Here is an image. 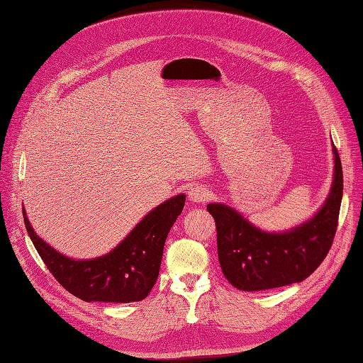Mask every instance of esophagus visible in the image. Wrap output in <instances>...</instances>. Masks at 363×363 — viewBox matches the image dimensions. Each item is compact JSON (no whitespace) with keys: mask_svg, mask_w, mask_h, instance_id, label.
I'll return each mask as SVG.
<instances>
[{"mask_svg":"<svg viewBox=\"0 0 363 363\" xmlns=\"http://www.w3.org/2000/svg\"><path fill=\"white\" fill-rule=\"evenodd\" d=\"M208 187L204 184H195L189 191H187V198H189L191 203H206L210 198Z\"/></svg>","mask_w":363,"mask_h":363,"instance_id":"esophagus-1","label":"esophagus"}]
</instances>
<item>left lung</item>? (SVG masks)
Instances as JSON below:
<instances>
[{
	"instance_id": "obj_1",
	"label": "left lung",
	"mask_w": 363,
	"mask_h": 363,
	"mask_svg": "<svg viewBox=\"0 0 363 363\" xmlns=\"http://www.w3.org/2000/svg\"><path fill=\"white\" fill-rule=\"evenodd\" d=\"M333 152V179L323 206L305 222L285 231H264L223 204H207L216 220L219 264L228 282L242 291H261L302 282L326 258L338 225L342 167Z\"/></svg>"
}]
</instances>
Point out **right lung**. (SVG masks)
Wrapping results in <instances>:
<instances>
[{
    "mask_svg": "<svg viewBox=\"0 0 363 363\" xmlns=\"http://www.w3.org/2000/svg\"><path fill=\"white\" fill-rule=\"evenodd\" d=\"M179 194L147 213L124 239L105 255L74 259L58 252L35 234L23 208L25 228L46 267L65 289L84 302H140L159 277L164 246L184 207Z\"/></svg>",
    "mask_w": 363,
    "mask_h": 363,
    "instance_id": "add662e5",
    "label": "right lung"
}]
</instances>
